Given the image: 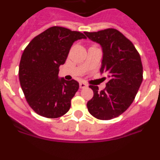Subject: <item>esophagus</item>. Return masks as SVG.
<instances>
[{"label": "esophagus", "instance_id": "obj_1", "mask_svg": "<svg viewBox=\"0 0 160 160\" xmlns=\"http://www.w3.org/2000/svg\"><path fill=\"white\" fill-rule=\"evenodd\" d=\"M79 87H80V88L82 89V88H86V87H88V86H87V83L82 82L79 83Z\"/></svg>", "mask_w": 160, "mask_h": 160}]
</instances>
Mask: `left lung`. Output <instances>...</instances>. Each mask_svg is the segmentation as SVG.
Masks as SVG:
<instances>
[{
    "label": "left lung",
    "mask_w": 160,
    "mask_h": 160,
    "mask_svg": "<svg viewBox=\"0 0 160 160\" xmlns=\"http://www.w3.org/2000/svg\"><path fill=\"white\" fill-rule=\"evenodd\" d=\"M88 38L100 44L103 57L100 73L109 81L103 90L90 85L94 96L87 102L91 115L110 120L119 116L131 105L142 81L140 55L132 42L115 29L84 32Z\"/></svg>",
    "instance_id": "1"
}]
</instances>
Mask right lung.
Wrapping results in <instances>:
<instances>
[{
	"label": "right lung",
	"mask_w": 160,
	"mask_h": 160,
	"mask_svg": "<svg viewBox=\"0 0 160 160\" xmlns=\"http://www.w3.org/2000/svg\"><path fill=\"white\" fill-rule=\"evenodd\" d=\"M82 38H87L82 32L53 26L35 37L24 50L20 83L29 107L41 116L59 118L70 110L79 84L73 79L59 78V66L73 42Z\"/></svg>",
	"instance_id": "right-lung-1"
}]
</instances>
